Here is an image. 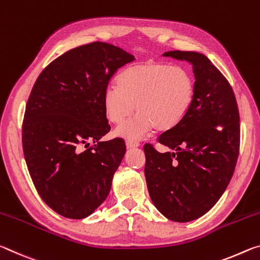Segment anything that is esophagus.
I'll return each mask as SVG.
<instances>
[{"mask_svg": "<svg viewBox=\"0 0 260 260\" xmlns=\"http://www.w3.org/2000/svg\"><path fill=\"white\" fill-rule=\"evenodd\" d=\"M138 146H139L138 142H135V140H131V139L126 140V147L127 148H135V147H138Z\"/></svg>", "mask_w": 260, "mask_h": 260, "instance_id": "1", "label": "esophagus"}]
</instances>
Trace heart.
Listing matches in <instances>:
<instances>
[{
  "label": "heart",
  "instance_id": "obj_1",
  "mask_svg": "<svg viewBox=\"0 0 260 260\" xmlns=\"http://www.w3.org/2000/svg\"><path fill=\"white\" fill-rule=\"evenodd\" d=\"M117 87L106 88L102 96L108 121L120 124L136 108L133 120L117 127L116 135L131 140L148 130L166 131L178 124L192 105L194 79L184 67L148 61L123 70Z\"/></svg>",
  "mask_w": 260,
  "mask_h": 260
}]
</instances>
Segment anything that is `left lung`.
<instances>
[{
	"instance_id": "1",
	"label": "left lung",
	"mask_w": 260,
	"mask_h": 260,
	"mask_svg": "<svg viewBox=\"0 0 260 260\" xmlns=\"http://www.w3.org/2000/svg\"><path fill=\"white\" fill-rule=\"evenodd\" d=\"M192 66L194 96L184 118L158 142L173 152L145 144V177L154 206L166 218L188 222L207 213L231 182L240 151V113L224 76L205 55L164 54Z\"/></svg>"
}]
</instances>
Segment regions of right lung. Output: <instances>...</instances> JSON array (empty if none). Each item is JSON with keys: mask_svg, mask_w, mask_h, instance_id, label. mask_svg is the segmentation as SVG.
<instances>
[{"mask_svg": "<svg viewBox=\"0 0 260 260\" xmlns=\"http://www.w3.org/2000/svg\"><path fill=\"white\" fill-rule=\"evenodd\" d=\"M134 59L120 47L91 42L54 59L34 83L23 121L24 156L38 193L59 215L86 218L107 198L125 144L100 142L110 130L102 96L115 72Z\"/></svg>", "mask_w": 260, "mask_h": 260, "instance_id": "1", "label": "right lung"}]
</instances>
